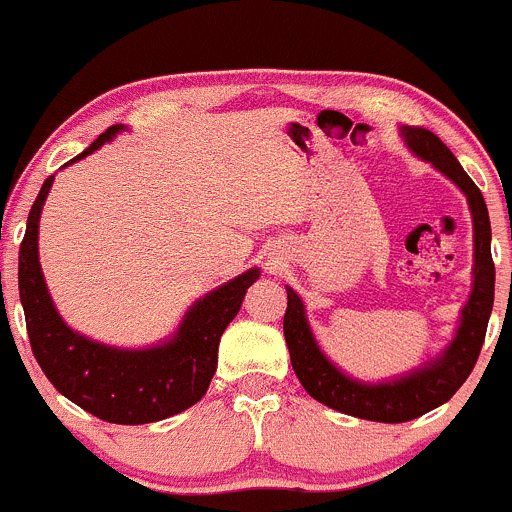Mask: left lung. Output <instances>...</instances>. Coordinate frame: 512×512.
I'll return each instance as SVG.
<instances>
[{
	"mask_svg": "<svg viewBox=\"0 0 512 512\" xmlns=\"http://www.w3.org/2000/svg\"><path fill=\"white\" fill-rule=\"evenodd\" d=\"M402 138L416 157L431 162L441 175L449 177L466 194L468 209H471L473 288L461 310V320H458L453 340L439 357L407 372L404 377L370 384L337 370L325 357V352L315 342L308 318H305L303 300L288 286V308L283 315V335H286L288 352H291V365L305 392L335 412L357 416V419L384 421V424L412 421L416 416L449 402L458 392V387L466 382L468 374L476 367L478 355H481L495 293L491 219H488V207L481 189L463 172L461 162L431 130L409 128L407 125V128H402Z\"/></svg>",
	"mask_w": 512,
	"mask_h": 512,
	"instance_id": "obj_1",
	"label": "left lung"
}]
</instances>
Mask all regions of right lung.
Returning <instances> with one entry per match:
<instances>
[{
  "instance_id": "add662e5",
  "label": "right lung",
  "mask_w": 512,
  "mask_h": 512,
  "mask_svg": "<svg viewBox=\"0 0 512 512\" xmlns=\"http://www.w3.org/2000/svg\"><path fill=\"white\" fill-rule=\"evenodd\" d=\"M123 130V125L108 128L66 165L83 160ZM51 184L54 177L41 184L19 249V298L39 367L63 397L110 424H150L197 404L217 372L221 335L261 271L249 268L199 298L184 313L177 333L160 345L142 350L103 345L63 323L41 273L39 219Z\"/></svg>"
}]
</instances>
